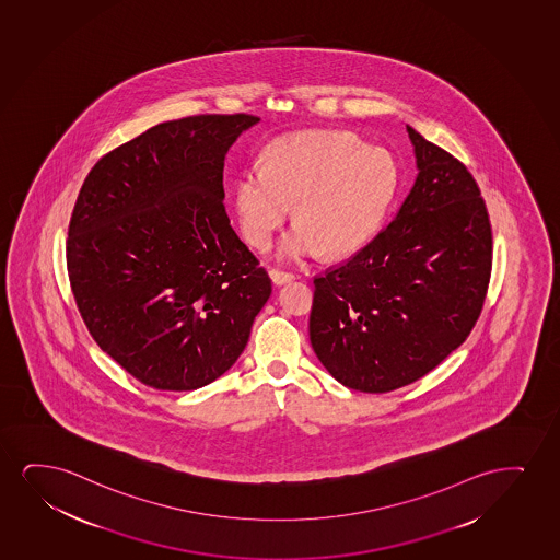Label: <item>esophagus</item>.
Masks as SVG:
<instances>
[{
    "label": "esophagus",
    "instance_id": "1",
    "mask_svg": "<svg viewBox=\"0 0 560 560\" xmlns=\"http://www.w3.org/2000/svg\"><path fill=\"white\" fill-rule=\"evenodd\" d=\"M269 277H271V281L276 284L291 283L292 279H294L292 273L283 271V269H271V271H269Z\"/></svg>",
    "mask_w": 560,
    "mask_h": 560
}]
</instances>
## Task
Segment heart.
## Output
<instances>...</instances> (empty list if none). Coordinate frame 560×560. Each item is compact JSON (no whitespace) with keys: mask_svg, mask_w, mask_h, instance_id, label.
Listing matches in <instances>:
<instances>
[{"mask_svg":"<svg viewBox=\"0 0 560 560\" xmlns=\"http://www.w3.org/2000/svg\"><path fill=\"white\" fill-rule=\"evenodd\" d=\"M266 161L241 168L233 203L253 248L268 247L296 203L299 224L279 243V256L302 260L361 250L378 233L399 188L389 152L340 131H305L273 140Z\"/></svg>","mask_w":560,"mask_h":560,"instance_id":"1","label":"heart"}]
</instances>
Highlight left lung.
<instances>
[{
	"mask_svg": "<svg viewBox=\"0 0 560 560\" xmlns=\"http://www.w3.org/2000/svg\"><path fill=\"white\" fill-rule=\"evenodd\" d=\"M407 131L420 173L397 217L313 279V351L357 392H393L443 363L475 327L490 283L492 228L477 182Z\"/></svg>",
	"mask_w": 560,
	"mask_h": 560,
	"instance_id": "8db88e82",
	"label": "left lung"
}]
</instances>
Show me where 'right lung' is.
Wrapping results in <instances>:
<instances>
[{
    "instance_id": "right-lung-1",
    "label": "right lung",
    "mask_w": 560,
    "mask_h": 560,
    "mask_svg": "<svg viewBox=\"0 0 560 560\" xmlns=\"http://www.w3.org/2000/svg\"><path fill=\"white\" fill-rule=\"evenodd\" d=\"M248 114L155 125L96 161L66 261L89 332L132 378L191 392L247 346L271 279L225 214L224 160Z\"/></svg>"
}]
</instances>
